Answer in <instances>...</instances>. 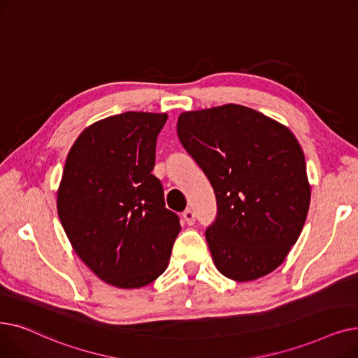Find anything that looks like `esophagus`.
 Segmentation results:
<instances>
[{
    "instance_id": "esophagus-1",
    "label": "esophagus",
    "mask_w": 358,
    "mask_h": 358,
    "mask_svg": "<svg viewBox=\"0 0 358 358\" xmlns=\"http://www.w3.org/2000/svg\"><path fill=\"white\" fill-rule=\"evenodd\" d=\"M182 217H183V220H185V223H186V224L192 226V224L195 223V214H194V211H192V210H189V208L183 211Z\"/></svg>"
}]
</instances>
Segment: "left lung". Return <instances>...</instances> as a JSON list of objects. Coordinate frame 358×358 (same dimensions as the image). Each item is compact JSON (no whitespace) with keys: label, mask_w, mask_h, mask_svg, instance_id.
<instances>
[{"label":"left lung","mask_w":358,"mask_h":358,"mask_svg":"<svg viewBox=\"0 0 358 358\" xmlns=\"http://www.w3.org/2000/svg\"><path fill=\"white\" fill-rule=\"evenodd\" d=\"M178 137L215 192L217 218L206 231L215 268L239 282L277 269L297 242L310 203L294 134L230 103L180 113Z\"/></svg>","instance_id":"1"}]
</instances>
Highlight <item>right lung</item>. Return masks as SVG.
I'll return each mask as SVG.
<instances>
[{
  "label": "right lung",
  "mask_w": 358,
  "mask_h": 358,
  "mask_svg": "<svg viewBox=\"0 0 358 358\" xmlns=\"http://www.w3.org/2000/svg\"><path fill=\"white\" fill-rule=\"evenodd\" d=\"M166 113L125 112L84 129L66 156L57 208L78 258L117 288H140L169 265L179 217L152 175Z\"/></svg>",
  "instance_id": "add662e5"
}]
</instances>
